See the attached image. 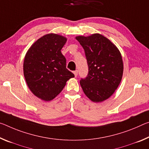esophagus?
<instances>
[{
    "label": "esophagus",
    "instance_id": "34e87169",
    "mask_svg": "<svg viewBox=\"0 0 149 149\" xmlns=\"http://www.w3.org/2000/svg\"><path fill=\"white\" fill-rule=\"evenodd\" d=\"M74 75H75V77H77V74H78V71H77V70H75V71H74Z\"/></svg>",
    "mask_w": 149,
    "mask_h": 149
}]
</instances>
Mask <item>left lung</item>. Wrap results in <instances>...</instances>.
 <instances>
[{"label": "left lung", "mask_w": 149, "mask_h": 149, "mask_svg": "<svg viewBox=\"0 0 149 149\" xmlns=\"http://www.w3.org/2000/svg\"><path fill=\"white\" fill-rule=\"evenodd\" d=\"M86 55L88 74L80 85L89 99L101 102L113 95L121 81L123 63L121 53L107 38L100 34L77 36Z\"/></svg>", "instance_id": "8db88e82"}]
</instances>
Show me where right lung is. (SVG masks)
<instances>
[{
	"label": "right lung",
	"instance_id": "add662e5",
	"mask_svg": "<svg viewBox=\"0 0 149 149\" xmlns=\"http://www.w3.org/2000/svg\"><path fill=\"white\" fill-rule=\"evenodd\" d=\"M65 37L48 34L30 47L24 61V75L29 89L38 97L50 101L65 87L74 74L66 68V59L61 52Z\"/></svg>",
	"mask_w": 149,
	"mask_h": 149
}]
</instances>
